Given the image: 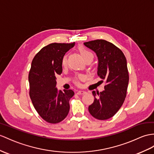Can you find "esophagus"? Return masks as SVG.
I'll return each instance as SVG.
<instances>
[{"label":"esophagus","mask_w":154,"mask_h":154,"mask_svg":"<svg viewBox=\"0 0 154 154\" xmlns=\"http://www.w3.org/2000/svg\"><path fill=\"white\" fill-rule=\"evenodd\" d=\"M86 92L85 91H78L77 92V94L78 95H83V94H85Z\"/></svg>","instance_id":"34e87169"}]
</instances>
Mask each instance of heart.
Segmentation results:
<instances>
[{
  "mask_svg": "<svg viewBox=\"0 0 154 154\" xmlns=\"http://www.w3.org/2000/svg\"><path fill=\"white\" fill-rule=\"evenodd\" d=\"M78 49H79V51L80 52L82 56L84 57L85 60H88L89 59H93V57H94V55H93L92 52L91 51H89V50H88L86 48L80 46L79 48H78ZM66 56H65V57L63 58L62 64L64 65L66 64ZM79 78L80 79H83V76H80Z\"/></svg>",
  "mask_w": 154,
  "mask_h": 154,
  "instance_id": "1",
  "label": "heart"
}]
</instances>
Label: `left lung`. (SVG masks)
<instances>
[{
  "instance_id": "8db88e82",
  "label": "left lung",
  "mask_w": 154,
  "mask_h": 154,
  "mask_svg": "<svg viewBox=\"0 0 154 154\" xmlns=\"http://www.w3.org/2000/svg\"><path fill=\"white\" fill-rule=\"evenodd\" d=\"M84 44L96 53L97 74L106 84L103 91H92L94 101L88 110L93 117L105 120L117 113L126 97L129 79L127 60L120 49L106 40L97 39Z\"/></svg>"
}]
</instances>
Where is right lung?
<instances>
[{"instance_id": "1", "label": "right lung", "mask_w": 154, "mask_h": 154, "mask_svg": "<svg viewBox=\"0 0 154 154\" xmlns=\"http://www.w3.org/2000/svg\"><path fill=\"white\" fill-rule=\"evenodd\" d=\"M75 43H52L42 48L34 57L29 74V96L35 110L45 121L57 123L70 110L72 89L59 91L55 75L62 72V60Z\"/></svg>"}]
</instances>
